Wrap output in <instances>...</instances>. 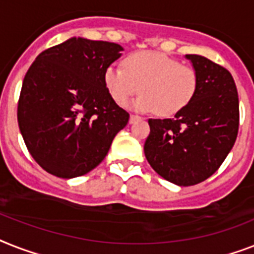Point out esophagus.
<instances>
[{
    "instance_id": "esophagus-1",
    "label": "esophagus",
    "mask_w": 254,
    "mask_h": 254,
    "mask_svg": "<svg viewBox=\"0 0 254 254\" xmlns=\"http://www.w3.org/2000/svg\"><path fill=\"white\" fill-rule=\"evenodd\" d=\"M139 119H141V117L138 116V115H134V113H131V115H130V119H129V123H130V124H133L134 121L139 120Z\"/></svg>"
}]
</instances>
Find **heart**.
<instances>
[{
    "mask_svg": "<svg viewBox=\"0 0 254 254\" xmlns=\"http://www.w3.org/2000/svg\"><path fill=\"white\" fill-rule=\"evenodd\" d=\"M104 83L117 104L125 106L141 91L133 103L138 111H156L160 116H174L187 108L198 88L194 67L159 52H135L124 61V67L109 65Z\"/></svg>",
    "mask_w": 254,
    "mask_h": 254,
    "instance_id": "heart-1",
    "label": "heart"
}]
</instances>
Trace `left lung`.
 Wrapping results in <instances>:
<instances>
[{
	"label": "left lung",
	"instance_id": "8db88e82",
	"mask_svg": "<svg viewBox=\"0 0 254 254\" xmlns=\"http://www.w3.org/2000/svg\"><path fill=\"white\" fill-rule=\"evenodd\" d=\"M198 74L190 104L174 119L148 120L145 155L167 181L189 187L215 172L235 145L239 131V96L226 67L198 55H187Z\"/></svg>",
	"mask_w": 254,
	"mask_h": 254
}]
</instances>
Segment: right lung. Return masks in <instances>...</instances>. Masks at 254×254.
Returning <instances> with one entry per match:
<instances>
[{
    "label": "right lung",
    "mask_w": 254,
    "mask_h": 254,
    "mask_svg": "<svg viewBox=\"0 0 254 254\" xmlns=\"http://www.w3.org/2000/svg\"><path fill=\"white\" fill-rule=\"evenodd\" d=\"M123 47L71 38L45 49L24 75L18 125L35 162L63 179L82 176L106 158L129 113L104 83Z\"/></svg>",
    "instance_id": "add662e5"
}]
</instances>
